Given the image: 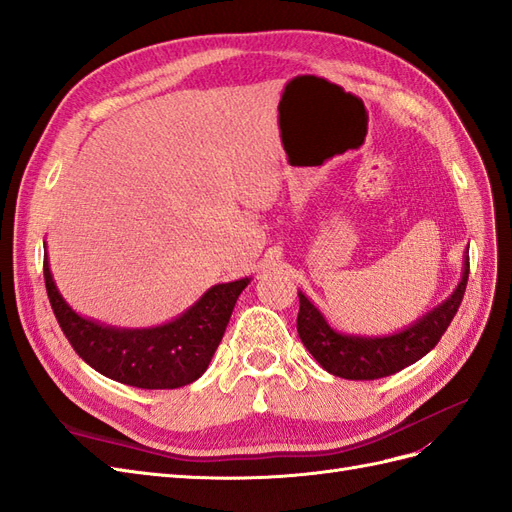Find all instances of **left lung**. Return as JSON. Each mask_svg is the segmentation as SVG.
<instances>
[{
    "instance_id": "obj_1",
    "label": "left lung",
    "mask_w": 512,
    "mask_h": 512,
    "mask_svg": "<svg viewBox=\"0 0 512 512\" xmlns=\"http://www.w3.org/2000/svg\"><path fill=\"white\" fill-rule=\"evenodd\" d=\"M470 273L468 252L463 254L461 280L448 297L389 335H354L333 329L320 309L299 290L297 331L303 346L324 371L346 380H378L416 363L436 348L461 305Z\"/></svg>"
}]
</instances>
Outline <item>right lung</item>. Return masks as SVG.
I'll return each mask as SVG.
<instances>
[{
  "mask_svg": "<svg viewBox=\"0 0 512 512\" xmlns=\"http://www.w3.org/2000/svg\"><path fill=\"white\" fill-rule=\"evenodd\" d=\"M252 277L215 284L177 318L126 329L76 314L53 280L44 252V284L61 331L81 359L102 376L136 389H179L205 374L232 309Z\"/></svg>",
  "mask_w": 512,
  "mask_h": 512,
  "instance_id": "obj_1",
  "label": "right lung"
}]
</instances>
